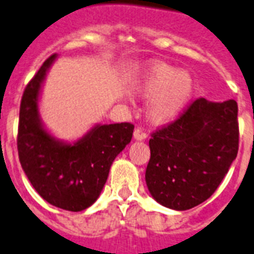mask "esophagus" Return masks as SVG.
Returning a JSON list of instances; mask_svg holds the SVG:
<instances>
[{
  "instance_id": "1",
  "label": "esophagus",
  "mask_w": 254,
  "mask_h": 254,
  "mask_svg": "<svg viewBox=\"0 0 254 254\" xmlns=\"http://www.w3.org/2000/svg\"><path fill=\"white\" fill-rule=\"evenodd\" d=\"M133 136L136 140H145V138L147 137V132L145 131L143 127H137V128L134 129Z\"/></svg>"
}]
</instances>
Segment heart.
Listing matches in <instances>:
<instances>
[{"label":"heart","instance_id":"1","mask_svg":"<svg viewBox=\"0 0 254 254\" xmlns=\"http://www.w3.org/2000/svg\"><path fill=\"white\" fill-rule=\"evenodd\" d=\"M141 90L155 95L149 105V114L154 121L163 122L176 116L193 93V80L190 73L169 66L155 64L147 71Z\"/></svg>","mask_w":254,"mask_h":254}]
</instances>
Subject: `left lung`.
Instances as JSON below:
<instances>
[{"mask_svg":"<svg viewBox=\"0 0 254 254\" xmlns=\"http://www.w3.org/2000/svg\"><path fill=\"white\" fill-rule=\"evenodd\" d=\"M146 185L160 205L188 210L212 196L239 149L238 104L197 98L151 133Z\"/></svg>","mask_w":254,"mask_h":254,"instance_id":"obj_1","label":"left lung"}]
</instances>
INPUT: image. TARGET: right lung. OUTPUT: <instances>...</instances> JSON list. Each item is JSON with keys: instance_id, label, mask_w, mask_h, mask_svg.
<instances>
[{"instance_id": "obj_1", "label": "right lung", "mask_w": 254, "mask_h": 254, "mask_svg": "<svg viewBox=\"0 0 254 254\" xmlns=\"http://www.w3.org/2000/svg\"><path fill=\"white\" fill-rule=\"evenodd\" d=\"M57 55L44 61L26 85L20 103L17 152L26 177L40 197L56 207L82 211L99 197L116 156L129 143L132 123L96 126L73 145L56 141L42 127L38 96Z\"/></svg>"}]
</instances>
